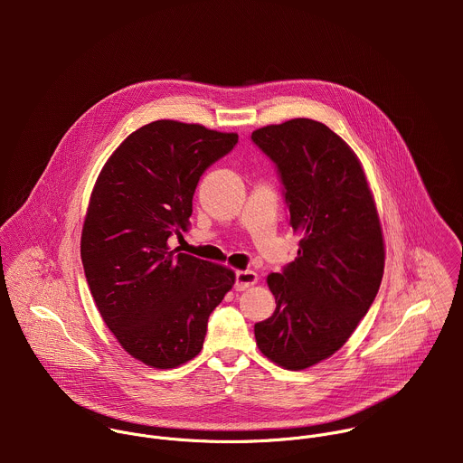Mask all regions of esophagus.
<instances>
[{
    "mask_svg": "<svg viewBox=\"0 0 463 463\" xmlns=\"http://www.w3.org/2000/svg\"><path fill=\"white\" fill-rule=\"evenodd\" d=\"M258 282V275L250 269L245 271H236V282H234V289L236 291H245L250 286H254Z\"/></svg>",
    "mask_w": 463,
    "mask_h": 463,
    "instance_id": "esophagus-1",
    "label": "esophagus"
}]
</instances>
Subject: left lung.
Instances as JSON below:
<instances>
[{"label":"left lung","instance_id":"left-lung-1","mask_svg":"<svg viewBox=\"0 0 463 463\" xmlns=\"http://www.w3.org/2000/svg\"><path fill=\"white\" fill-rule=\"evenodd\" d=\"M250 139L275 163L302 236L297 258L268 277L277 309L254 337L279 366L304 370L334 355L370 309L384 271L381 223L357 156L326 124L291 118Z\"/></svg>","mask_w":463,"mask_h":463}]
</instances>
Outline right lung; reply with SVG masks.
<instances>
[{"label": "right lung", "instance_id": "right-lung-1", "mask_svg": "<svg viewBox=\"0 0 463 463\" xmlns=\"http://www.w3.org/2000/svg\"><path fill=\"white\" fill-rule=\"evenodd\" d=\"M236 134L156 120L128 136L104 165L82 229L80 256L93 300L120 346L154 368H175L203 348L207 322L234 271L179 252L203 172Z\"/></svg>", "mask_w": 463, "mask_h": 463}]
</instances>
